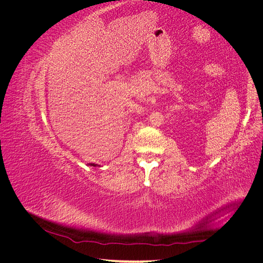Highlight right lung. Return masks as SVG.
Instances as JSON below:
<instances>
[{
	"label": "right lung",
	"mask_w": 263,
	"mask_h": 263,
	"mask_svg": "<svg viewBox=\"0 0 263 263\" xmlns=\"http://www.w3.org/2000/svg\"><path fill=\"white\" fill-rule=\"evenodd\" d=\"M90 165H93V166H97V164H94V163H89Z\"/></svg>",
	"instance_id": "right-lung-1"
}]
</instances>
